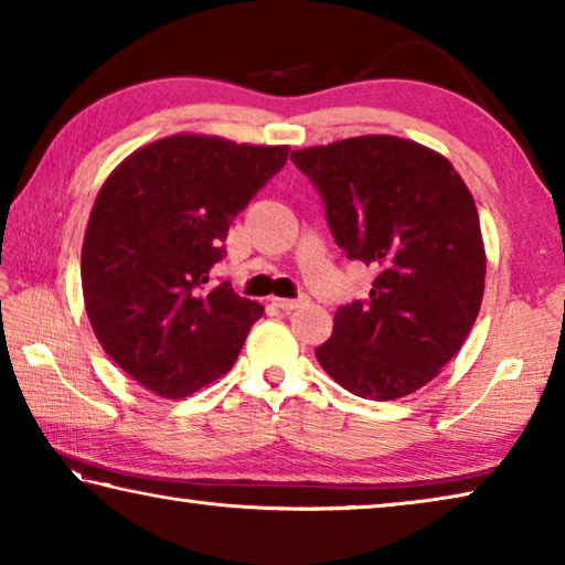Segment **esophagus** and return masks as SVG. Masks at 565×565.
<instances>
[{
    "label": "esophagus",
    "instance_id": "esophagus-1",
    "mask_svg": "<svg viewBox=\"0 0 565 565\" xmlns=\"http://www.w3.org/2000/svg\"><path fill=\"white\" fill-rule=\"evenodd\" d=\"M274 303L279 306L281 311H294V309H301V306L309 303V299H306V296H301V299H274Z\"/></svg>",
    "mask_w": 565,
    "mask_h": 565
}]
</instances>
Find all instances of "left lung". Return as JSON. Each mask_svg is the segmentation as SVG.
<instances>
[{"instance_id": "1", "label": "left lung", "mask_w": 565, "mask_h": 565, "mask_svg": "<svg viewBox=\"0 0 565 565\" xmlns=\"http://www.w3.org/2000/svg\"><path fill=\"white\" fill-rule=\"evenodd\" d=\"M321 191L347 259L376 271L317 349L323 371L371 401L408 396L463 347L483 301L486 248L471 191L444 154L391 134L291 151Z\"/></svg>"}]
</instances>
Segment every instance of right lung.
I'll return each mask as SVG.
<instances>
[{"label":"right lung","instance_id":"right-lung-1","mask_svg":"<svg viewBox=\"0 0 565 565\" xmlns=\"http://www.w3.org/2000/svg\"><path fill=\"white\" fill-rule=\"evenodd\" d=\"M289 147L171 134L104 181L82 244V294L102 349L161 398H186L234 366L264 306L209 269L234 216Z\"/></svg>","mask_w":565,"mask_h":565}]
</instances>
